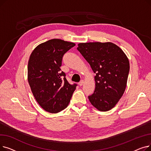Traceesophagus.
<instances>
[{"instance_id": "1", "label": "esophagus", "mask_w": 151, "mask_h": 151, "mask_svg": "<svg viewBox=\"0 0 151 151\" xmlns=\"http://www.w3.org/2000/svg\"><path fill=\"white\" fill-rule=\"evenodd\" d=\"M84 83V80H81V81L80 83H79V85H80V86H83V85Z\"/></svg>"}]
</instances>
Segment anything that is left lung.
I'll list each match as a JSON object with an SVG mask.
<instances>
[{
	"label": "left lung",
	"instance_id": "left-lung-1",
	"mask_svg": "<svg viewBox=\"0 0 151 151\" xmlns=\"http://www.w3.org/2000/svg\"><path fill=\"white\" fill-rule=\"evenodd\" d=\"M77 50L89 63L93 72L96 89L88 97L100 111L115 106L125 92L130 70L124 52L111 42L80 43Z\"/></svg>",
	"mask_w": 151,
	"mask_h": 151
}]
</instances>
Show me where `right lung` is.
<instances>
[{"label": "right lung", "instance_id": "obj_1", "mask_svg": "<svg viewBox=\"0 0 151 151\" xmlns=\"http://www.w3.org/2000/svg\"><path fill=\"white\" fill-rule=\"evenodd\" d=\"M75 43L51 39L38 45L28 62L27 80L34 96L46 111L57 113L67 107L76 84L71 85L60 71L63 54Z\"/></svg>", "mask_w": 151, "mask_h": 151}]
</instances>
